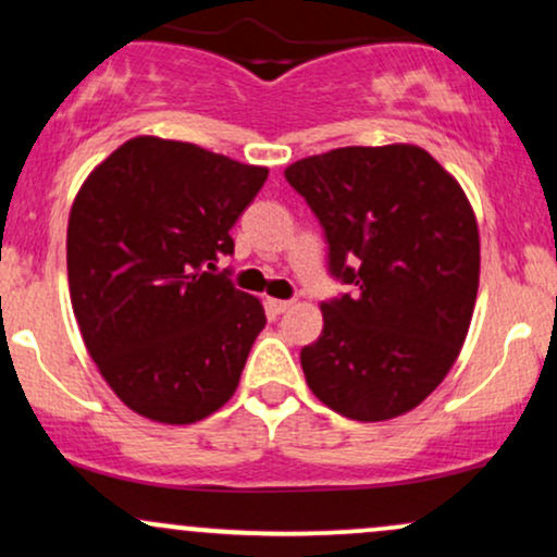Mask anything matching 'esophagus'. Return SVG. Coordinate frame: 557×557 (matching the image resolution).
Segmentation results:
<instances>
[{
	"label": "esophagus",
	"mask_w": 557,
	"mask_h": 557,
	"mask_svg": "<svg viewBox=\"0 0 557 557\" xmlns=\"http://www.w3.org/2000/svg\"><path fill=\"white\" fill-rule=\"evenodd\" d=\"M293 306V300H280V298H267V309L272 311V314H285L287 309Z\"/></svg>",
	"instance_id": "1"
}]
</instances>
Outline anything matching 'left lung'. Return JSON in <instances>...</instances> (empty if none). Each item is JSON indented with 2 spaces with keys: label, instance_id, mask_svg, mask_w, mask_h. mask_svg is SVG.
Instances as JSON below:
<instances>
[{
  "label": "left lung",
  "instance_id": "1",
  "mask_svg": "<svg viewBox=\"0 0 557 557\" xmlns=\"http://www.w3.org/2000/svg\"><path fill=\"white\" fill-rule=\"evenodd\" d=\"M354 296L322 300L300 350L311 393L356 421L417 408L456 363L479 287V230L450 172L411 144L345 146L285 170Z\"/></svg>",
  "mask_w": 557,
  "mask_h": 557
}]
</instances>
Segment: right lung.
<instances>
[{"instance_id":"1","label":"right lung","mask_w":557,"mask_h":557,"mask_svg":"<svg viewBox=\"0 0 557 557\" xmlns=\"http://www.w3.org/2000/svg\"><path fill=\"white\" fill-rule=\"evenodd\" d=\"M270 170L196 144L125 140L81 185L67 283L88 354L127 408L194 424L233 398L267 317L216 270Z\"/></svg>"}]
</instances>
